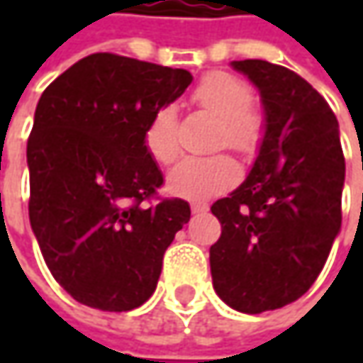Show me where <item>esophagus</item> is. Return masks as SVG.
I'll list each match as a JSON object with an SVG mask.
<instances>
[{
    "mask_svg": "<svg viewBox=\"0 0 363 363\" xmlns=\"http://www.w3.org/2000/svg\"><path fill=\"white\" fill-rule=\"evenodd\" d=\"M206 210H208V203H203V202L191 203V212H194V214H202V212H206Z\"/></svg>",
    "mask_w": 363,
    "mask_h": 363,
    "instance_id": "1",
    "label": "esophagus"
}]
</instances>
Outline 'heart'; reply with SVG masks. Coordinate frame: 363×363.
<instances>
[{"label":"heart","mask_w":363,"mask_h":363,"mask_svg":"<svg viewBox=\"0 0 363 363\" xmlns=\"http://www.w3.org/2000/svg\"><path fill=\"white\" fill-rule=\"evenodd\" d=\"M194 101L218 119H222L220 143L230 147H248L257 137V119L248 113L252 91L242 78L228 72H212L200 80L194 91ZM177 115L172 105L160 106L145 129V147L149 155L161 165H169L179 153ZM238 177V165L228 155L186 157L167 175V188L182 198H206L232 186Z\"/></svg>","instance_id":"b5f03b06"}]
</instances>
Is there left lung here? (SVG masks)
<instances>
[{"mask_svg":"<svg viewBox=\"0 0 363 363\" xmlns=\"http://www.w3.org/2000/svg\"><path fill=\"white\" fill-rule=\"evenodd\" d=\"M260 94L264 131L242 184L212 203L214 291L242 313L281 309L309 291L342 230L345 160L328 101L285 66L234 60Z\"/></svg>","mask_w":363,"mask_h":363,"instance_id":"1","label":"left lung"}]
</instances>
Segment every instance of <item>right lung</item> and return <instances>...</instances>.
Wrapping results in <instances>:
<instances>
[{"mask_svg":"<svg viewBox=\"0 0 363 363\" xmlns=\"http://www.w3.org/2000/svg\"><path fill=\"white\" fill-rule=\"evenodd\" d=\"M188 70L91 54L42 92L28 139L30 224L52 277L78 303L131 311L155 291L186 200L145 206L163 184L145 147L153 113Z\"/></svg>","mask_w":363,"mask_h":363,"instance_id":"1","label":"right lung"}]
</instances>
